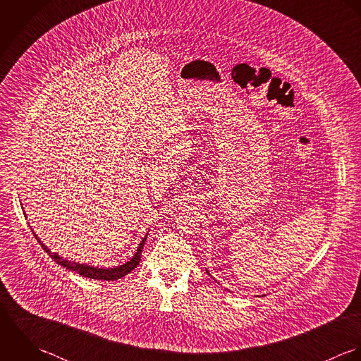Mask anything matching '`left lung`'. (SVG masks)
Wrapping results in <instances>:
<instances>
[{
  "instance_id": "1",
  "label": "left lung",
  "mask_w": 361,
  "mask_h": 361,
  "mask_svg": "<svg viewBox=\"0 0 361 361\" xmlns=\"http://www.w3.org/2000/svg\"><path fill=\"white\" fill-rule=\"evenodd\" d=\"M208 274H209V272H208Z\"/></svg>"
}]
</instances>
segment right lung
I'll return each mask as SVG.
<instances>
[{"label":"right lung","mask_w":361,"mask_h":361,"mask_svg":"<svg viewBox=\"0 0 361 361\" xmlns=\"http://www.w3.org/2000/svg\"><path fill=\"white\" fill-rule=\"evenodd\" d=\"M23 214H25V212H23ZM25 216H26V214H25ZM32 233L35 234V237L37 238V241H39V244L43 247V250H44V251L54 259V262H57L59 265H61V267H64V268H67V269H70V271H73V272L79 274L80 276L90 278V279H97V281H107V282L121 279L123 276L128 275L133 269L137 268V265H138L140 261H141V254H142L145 241H146V237H147V233H146L144 238H142V241H141V244L138 245V248H137L134 257H133L130 261H127L126 264L118 265V267H114V268H99V267H92V265H86V264H79V262L68 261V259H66L64 257L59 255L57 252H51L50 248H49L47 245H44V244L40 241V238L37 237V234L35 233V230H32Z\"/></svg>","instance_id":"obj_1"}]
</instances>
